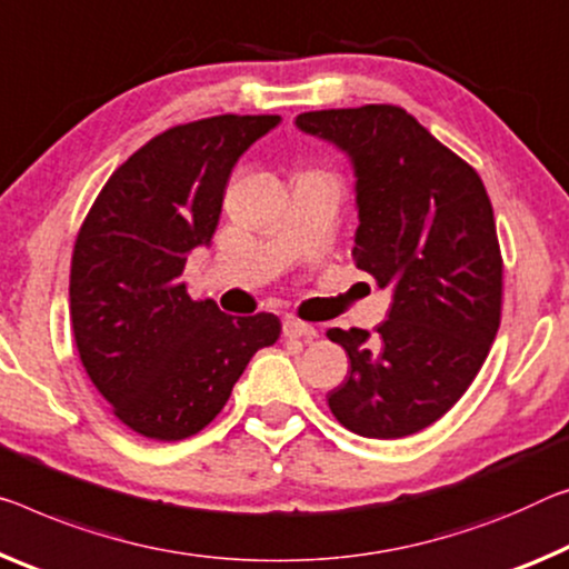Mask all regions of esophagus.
Here are the masks:
<instances>
[{
	"instance_id": "obj_1",
	"label": "esophagus",
	"mask_w": 569,
	"mask_h": 569,
	"mask_svg": "<svg viewBox=\"0 0 569 569\" xmlns=\"http://www.w3.org/2000/svg\"><path fill=\"white\" fill-rule=\"evenodd\" d=\"M283 337L311 341V339H317V329H313L311 323H303V321H296V319H286L283 321Z\"/></svg>"
}]
</instances>
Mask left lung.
Instances as JSON below:
<instances>
[{
  "label": "left lung",
  "instance_id": "8db88e82",
  "mask_svg": "<svg viewBox=\"0 0 569 569\" xmlns=\"http://www.w3.org/2000/svg\"><path fill=\"white\" fill-rule=\"evenodd\" d=\"M355 171L357 268L390 288L377 333L329 329L349 377L329 392L341 426L405 438L461 400L501 319V252L481 177L398 106L296 116Z\"/></svg>",
  "mask_w": 569,
  "mask_h": 569
}]
</instances>
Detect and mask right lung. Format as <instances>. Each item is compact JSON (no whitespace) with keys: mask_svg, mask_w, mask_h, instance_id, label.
<instances>
[{"mask_svg":"<svg viewBox=\"0 0 569 569\" xmlns=\"http://www.w3.org/2000/svg\"><path fill=\"white\" fill-rule=\"evenodd\" d=\"M281 116H212L174 126L113 171L78 232L70 319L90 382L143 438L182 440L210 426L273 313L230 317L192 301L187 256L210 248L238 159Z\"/></svg>","mask_w":569,"mask_h":569,"instance_id":"add662e5","label":"right lung"}]
</instances>
